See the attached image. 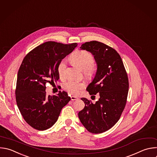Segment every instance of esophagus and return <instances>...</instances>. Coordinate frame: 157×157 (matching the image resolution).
Returning a JSON list of instances; mask_svg holds the SVG:
<instances>
[{
  "label": "esophagus",
  "mask_w": 157,
  "mask_h": 157,
  "mask_svg": "<svg viewBox=\"0 0 157 157\" xmlns=\"http://www.w3.org/2000/svg\"><path fill=\"white\" fill-rule=\"evenodd\" d=\"M78 98L76 97H75V96H71V100H78Z\"/></svg>",
  "instance_id": "obj_1"
}]
</instances>
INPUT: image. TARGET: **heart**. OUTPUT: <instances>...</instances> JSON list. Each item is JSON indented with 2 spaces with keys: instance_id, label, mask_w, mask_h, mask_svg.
Masks as SVG:
<instances>
[{
  "instance_id": "obj_1",
  "label": "heart",
  "mask_w": 157,
  "mask_h": 157,
  "mask_svg": "<svg viewBox=\"0 0 157 157\" xmlns=\"http://www.w3.org/2000/svg\"><path fill=\"white\" fill-rule=\"evenodd\" d=\"M70 60L73 65L83 71L84 76L87 78L91 77L95 70V66L93 56L85 50H78L70 56ZM67 68V61L61 60L57 66V72L60 78H63ZM64 89L73 95H78L81 90L84 89V84L82 82H78L70 80L65 82Z\"/></svg>"
}]
</instances>
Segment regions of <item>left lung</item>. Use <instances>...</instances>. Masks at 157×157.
Wrapping results in <instances>:
<instances>
[{"instance_id":"1","label":"left lung","mask_w":157,"mask_h":157,"mask_svg":"<svg viewBox=\"0 0 157 157\" xmlns=\"http://www.w3.org/2000/svg\"><path fill=\"white\" fill-rule=\"evenodd\" d=\"M94 56L97 68L94 79L86 90L90 95L99 93L93 103L81 98L85 107L78 113L80 121L90 132L108 131L119 120L125 107L128 94V78L118 52L107 45L93 40L80 47Z\"/></svg>"}]
</instances>
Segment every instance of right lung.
<instances>
[{
	"label": "right lung",
	"mask_w": 157,
	"mask_h": 157,
	"mask_svg": "<svg viewBox=\"0 0 157 157\" xmlns=\"http://www.w3.org/2000/svg\"><path fill=\"white\" fill-rule=\"evenodd\" d=\"M78 45L48 41L25 56L19 68L15 97L18 109L32 128L46 130L57 121L61 110L71 100L67 92L46 95L45 84L59 79L57 66Z\"/></svg>",
	"instance_id": "add662e5"
}]
</instances>
